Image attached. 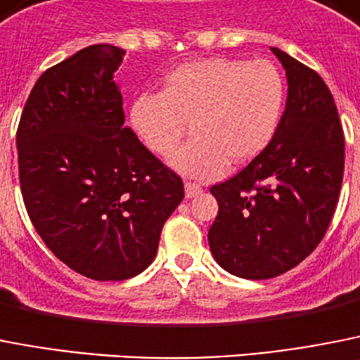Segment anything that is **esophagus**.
Returning a JSON list of instances; mask_svg holds the SVG:
<instances>
[{
	"label": "esophagus",
	"instance_id": "34e87169",
	"mask_svg": "<svg viewBox=\"0 0 360 360\" xmlns=\"http://www.w3.org/2000/svg\"><path fill=\"white\" fill-rule=\"evenodd\" d=\"M201 192L202 188L199 184L192 183V181H186V183H184V193H186V198H195V195H199Z\"/></svg>",
	"mask_w": 360,
	"mask_h": 360
}]
</instances>
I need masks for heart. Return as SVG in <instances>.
I'll list each match as a JSON object with an SVG mask.
<instances>
[{
    "mask_svg": "<svg viewBox=\"0 0 360 360\" xmlns=\"http://www.w3.org/2000/svg\"><path fill=\"white\" fill-rule=\"evenodd\" d=\"M284 101L283 76L268 61L198 59L174 68L159 94H139L130 106V124L152 154L168 158L190 124L194 137L172 165L186 176L214 179L226 162L245 165L268 148Z\"/></svg>",
    "mask_w": 360,
    "mask_h": 360,
    "instance_id": "1",
    "label": "heart"
}]
</instances>
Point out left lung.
Masks as SVG:
<instances>
[{
  "instance_id": "obj_1",
  "label": "left lung",
  "mask_w": 360,
  "mask_h": 360,
  "mask_svg": "<svg viewBox=\"0 0 360 360\" xmlns=\"http://www.w3.org/2000/svg\"><path fill=\"white\" fill-rule=\"evenodd\" d=\"M286 68L288 99L266 150L214 184L208 232L215 261L245 279H271L304 261L331 223L345 174V132L330 89L314 68L271 49Z\"/></svg>"
}]
</instances>
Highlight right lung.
<instances>
[{
	"instance_id": "1",
	"label": "right lung",
	"mask_w": 360,
	"mask_h": 360,
	"mask_svg": "<svg viewBox=\"0 0 360 360\" xmlns=\"http://www.w3.org/2000/svg\"><path fill=\"white\" fill-rule=\"evenodd\" d=\"M123 50L92 45L46 68L15 132L25 208L49 250L94 281L141 274L183 179L124 124Z\"/></svg>"
}]
</instances>
